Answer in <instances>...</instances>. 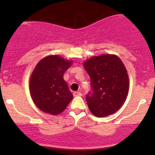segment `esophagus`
Segmentation results:
<instances>
[{"label":"esophagus","mask_w":155,"mask_h":155,"mask_svg":"<svg viewBox=\"0 0 155 155\" xmlns=\"http://www.w3.org/2000/svg\"><path fill=\"white\" fill-rule=\"evenodd\" d=\"M74 97H76V96H81V92H74Z\"/></svg>","instance_id":"obj_1"}]
</instances>
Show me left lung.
I'll use <instances>...</instances> for the list:
<instances>
[{
    "label": "left lung",
    "mask_w": 155,
    "mask_h": 155,
    "mask_svg": "<svg viewBox=\"0 0 155 155\" xmlns=\"http://www.w3.org/2000/svg\"><path fill=\"white\" fill-rule=\"evenodd\" d=\"M91 80L92 92L87 95L90 111L97 117L109 116L125 102L129 78L124 63L115 54L92 57L84 62Z\"/></svg>",
    "instance_id": "left-lung-1"
}]
</instances>
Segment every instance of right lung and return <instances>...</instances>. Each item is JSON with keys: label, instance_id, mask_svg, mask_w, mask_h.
<instances>
[{"label": "right lung", "instance_id": "right-lung-1", "mask_svg": "<svg viewBox=\"0 0 155 155\" xmlns=\"http://www.w3.org/2000/svg\"><path fill=\"white\" fill-rule=\"evenodd\" d=\"M73 64L60 55H49L37 63L30 79L33 103L41 111L51 115L62 113L73 99L63 74Z\"/></svg>", "mask_w": 155, "mask_h": 155}]
</instances>
